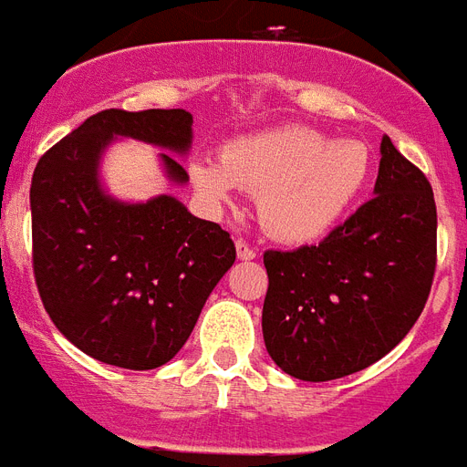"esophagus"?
<instances>
[{"label": "esophagus", "mask_w": 467, "mask_h": 467, "mask_svg": "<svg viewBox=\"0 0 467 467\" xmlns=\"http://www.w3.org/2000/svg\"><path fill=\"white\" fill-rule=\"evenodd\" d=\"M234 247H237V259H242V262H247V259H257V249L249 247L244 240L234 242Z\"/></svg>", "instance_id": "esophagus-1"}]
</instances>
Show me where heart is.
I'll return each instance as SVG.
<instances>
[{"label": "heart", "mask_w": 467, "mask_h": 467, "mask_svg": "<svg viewBox=\"0 0 467 467\" xmlns=\"http://www.w3.org/2000/svg\"><path fill=\"white\" fill-rule=\"evenodd\" d=\"M369 178V149L311 127H281L230 141L220 161L195 159L191 181L213 202L234 188L259 193V218L279 240L308 242L340 223Z\"/></svg>", "instance_id": "heart-1"}]
</instances>
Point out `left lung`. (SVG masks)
Listing matches in <instances>:
<instances>
[{"label": "left lung", "mask_w": 467, "mask_h": 467, "mask_svg": "<svg viewBox=\"0 0 467 467\" xmlns=\"http://www.w3.org/2000/svg\"><path fill=\"white\" fill-rule=\"evenodd\" d=\"M375 198L294 252H265L262 333L286 375L328 382L375 365L421 316L436 272L429 178L382 137Z\"/></svg>", "instance_id": "left-lung-1"}]
</instances>
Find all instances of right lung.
Here are the masks:
<instances>
[{
    "instance_id": "obj_1",
    "label": "right lung",
    "mask_w": 467,
    "mask_h": 467,
    "mask_svg": "<svg viewBox=\"0 0 467 467\" xmlns=\"http://www.w3.org/2000/svg\"><path fill=\"white\" fill-rule=\"evenodd\" d=\"M191 127L186 109H102L36 163V286L56 328L105 365H166L234 262L230 233L191 215L173 195L122 202L99 186V159L115 137L186 154ZM161 161L173 183H186L173 156L161 154Z\"/></svg>"
}]
</instances>
